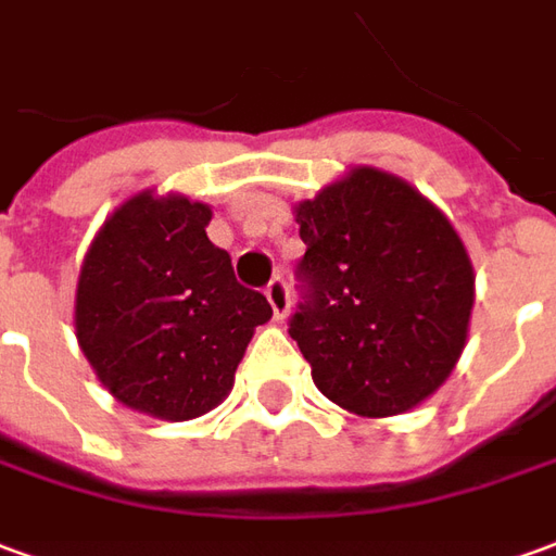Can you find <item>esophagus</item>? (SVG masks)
Segmentation results:
<instances>
[{
	"instance_id": "esophagus-1",
	"label": "esophagus",
	"mask_w": 556,
	"mask_h": 556,
	"mask_svg": "<svg viewBox=\"0 0 556 556\" xmlns=\"http://www.w3.org/2000/svg\"><path fill=\"white\" fill-rule=\"evenodd\" d=\"M265 294H267V301H270V306H274V316H277V321H282V318L289 316L291 298H289V286H286V279L282 277L270 279V286H267Z\"/></svg>"
}]
</instances>
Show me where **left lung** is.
I'll return each mask as SVG.
<instances>
[{"label":"left lung","mask_w":556,"mask_h":556,"mask_svg":"<svg viewBox=\"0 0 556 556\" xmlns=\"http://www.w3.org/2000/svg\"><path fill=\"white\" fill-rule=\"evenodd\" d=\"M306 301L289 333L328 400L361 418L421 406L467 345L476 274L448 216L397 174L355 165L294 204Z\"/></svg>","instance_id":"8db88e82"}]
</instances>
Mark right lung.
Segmentation results:
<instances>
[{
	"label": "right lung",
	"mask_w": 556,
	"mask_h": 556,
	"mask_svg": "<svg viewBox=\"0 0 556 556\" xmlns=\"http://www.w3.org/2000/svg\"><path fill=\"white\" fill-rule=\"evenodd\" d=\"M213 211L177 192L126 198L89 243L75 291L80 352L123 406L162 421L216 409L274 316L207 238Z\"/></svg>",
	"instance_id": "obj_1"
}]
</instances>
